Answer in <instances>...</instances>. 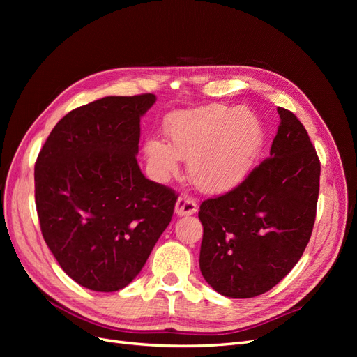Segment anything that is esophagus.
Listing matches in <instances>:
<instances>
[{"label":"esophagus","mask_w":357,"mask_h":357,"mask_svg":"<svg viewBox=\"0 0 357 357\" xmlns=\"http://www.w3.org/2000/svg\"><path fill=\"white\" fill-rule=\"evenodd\" d=\"M198 210L197 202L189 197H180L176 202V214L183 218V215H192Z\"/></svg>","instance_id":"34e87169"}]
</instances>
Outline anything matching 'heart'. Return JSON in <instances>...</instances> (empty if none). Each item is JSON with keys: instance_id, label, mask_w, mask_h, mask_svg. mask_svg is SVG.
I'll return each instance as SVG.
<instances>
[{"instance_id": "heart-1", "label": "heart", "mask_w": 357, "mask_h": 357, "mask_svg": "<svg viewBox=\"0 0 357 357\" xmlns=\"http://www.w3.org/2000/svg\"><path fill=\"white\" fill-rule=\"evenodd\" d=\"M171 144L156 137L144 142L152 174L165 180L188 160L189 177L201 190L225 192L252 171L264 144L257 117L245 109L211 104L172 113L165 121Z\"/></svg>"}]
</instances>
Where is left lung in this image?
Here are the masks:
<instances>
[{
	"label": "left lung",
	"instance_id": "8db88e82",
	"mask_svg": "<svg viewBox=\"0 0 357 357\" xmlns=\"http://www.w3.org/2000/svg\"><path fill=\"white\" fill-rule=\"evenodd\" d=\"M269 158L234 190L204 201L202 277L218 294L253 298L283 280L304 253L316 220L320 162L298 117L278 107Z\"/></svg>",
	"mask_w": 357,
	"mask_h": 357
}]
</instances>
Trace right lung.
<instances>
[{"label":"right lung","mask_w":357,"mask_h":357,"mask_svg":"<svg viewBox=\"0 0 357 357\" xmlns=\"http://www.w3.org/2000/svg\"><path fill=\"white\" fill-rule=\"evenodd\" d=\"M153 93L105 96L63 116L34 168L41 234L75 283L126 287L171 222L176 193L138 167L139 121Z\"/></svg>","instance_id":"add662e5"}]
</instances>
